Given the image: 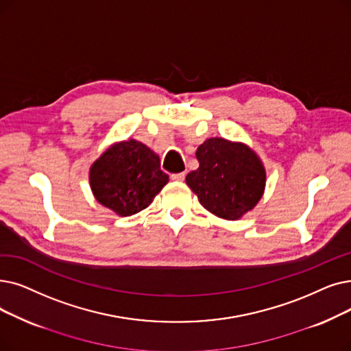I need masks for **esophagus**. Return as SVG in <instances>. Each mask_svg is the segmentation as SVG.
Segmentation results:
<instances>
[{"mask_svg":"<svg viewBox=\"0 0 351 351\" xmlns=\"http://www.w3.org/2000/svg\"><path fill=\"white\" fill-rule=\"evenodd\" d=\"M185 172H180V173H172L171 175V179L172 180H175V182H182V180H185Z\"/></svg>","mask_w":351,"mask_h":351,"instance_id":"esophagus-1","label":"esophagus"}]
</instances>
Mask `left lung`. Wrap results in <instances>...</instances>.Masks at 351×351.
<instances>
[{
  "label": "left lung",
  "instance_id": "8db88e82",
  "mask_svg": "<svg viewBox=\"0 0 351 351\" xmlns=\"http://www.w3.org/2000/svg\"><path fill=\"white\" fill-rule=\"evenodd\" d=\"M199 167L186 176L201 205L223 219H238L261 199L265 169L254 152L222 138L205 141L196 150Z\"/></svg>",
  "mask_w": 351,
  "mask_h": 351
}]
</instances>
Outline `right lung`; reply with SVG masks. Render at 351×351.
<instances>
[{
	"label": "right lung",
	"mask_w": 351,
	"mask_h": 351,
	"mask_svg": "<svg viewBox=\"0 0 351 351\" xmlns=\"http://www.w3.org/2000/svg\"><path fill=\"white\" fill-rule=\"evenodd\" d=\"M167 180L159 156L134 139L106 150L90 169V186L96 199L121 217L147 208Z\"/></svg>",
	"instance_id": "obj_1"
}]
</instances>
